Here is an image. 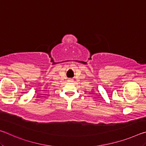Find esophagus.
Masks as SVG:
<instances>
[{
	"mask_svg": "<svg viewBox=\"0 0 146 146\" xmlns=\"http://www.w3.org/2000/svg\"><path fill=\"white\" fill-rule=\"evenodd\" d=\"M71 80H72V79H71V78H70V80H69V81H71Z\"/></svg>",
	"mask_w": 146,
	"mask_h": 146,
	"instance_id": "esophagus-1",
	"label": "esophagus"
}]
</instances>
